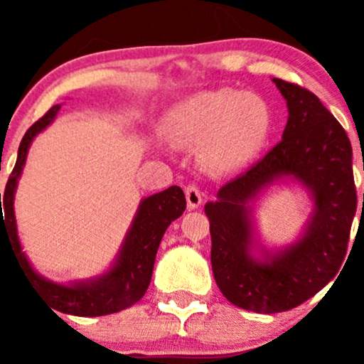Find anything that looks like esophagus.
Here are the masks:
<instances>
[{
    "mask_svg": "<svg viewBox=\"0 0 364 364\" xmlns=\"http://www.w3.org/2000/svg\"><path fill=\"white\" fill-rule=\"evenodd\" d=\"M185 195H186L188 208H191V210H193V208H198L200 205H202V193H200V190L195 185L186 186Z\"/></svg>",
    "mask_w": 364,
    "mask_h": 364,
    "instance_id": "1",
    "label": "esophagus"
}]
</instances>
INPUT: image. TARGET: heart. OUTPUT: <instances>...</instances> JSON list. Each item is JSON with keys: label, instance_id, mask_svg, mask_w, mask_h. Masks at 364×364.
Segmentation results:
<instances>
[{"label": "heart", "instance_id": "1", "mask_svg": "<svg viewBox=\"0 0 364 364\" xmlns=\"http://www.w3.org/2000/svg\"><path fill=\"white\" fill-rule=\"evenodd\" d=\"M166 129L183 144H200V162L217 174L237 173L265 147L272 112L265 99L241 90L200 92L166 112Z\"/></svg>", "mask_w": 364, "mask_h": 364}]
</instances>
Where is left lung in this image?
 Wrapping results in <instances>:
<instances>
[{
  "label": "left lung",
  "instance_id": "left-lung-1",
  "mask_svg": "<svg viewBox=\"0 0 364 364\" xmlns=\"http://www.w3.org/2000/svg\"><path fill=\"white\" fill-rule=\"evenodd\" d=\"M272 82L289 112L282 140L205 203L217 286L228 301L267 315L299 306L336 277L358 205L344 128L313 92L281 78ZM286 181L299 182L314 208L292 244L267 249L257 240L254 202L267 187Z\"/></svg>",
  "mask_w": 364,
  "mask_h": 364
}]
</instances>
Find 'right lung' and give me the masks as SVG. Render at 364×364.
Here are the masks:
<instances>
[{"mask_svg":"<svg viewBox=\"0 0 364 364\" xmlns=\"http://www.w3.org/2000/svg\"><path fill=\"white\" fill-rule=\"evenodd\" d=\"M60 109V104L53 106L43 118L27 129L20 141L18 156H16L15 168L8 178L5 195L1 196L0 193V246L5 237L25 277H28L31 286L36 287V291L56 311L75 316L111 315L127 310L144 298L152 279L154 262L162 236L169 224L176 220L186 208L185 193L179 186H171L168 190L141 198L119 252L106 272L68 284L54 282L44 277L32 267L20 245L14 203L28 149L36 136L53 123ZM3 211L6 212L5 216L2 215Z\"/></svg>","mask_w":364,"mask_h":364,"instance_id":"1","label":"right lung"}]
</instances>
